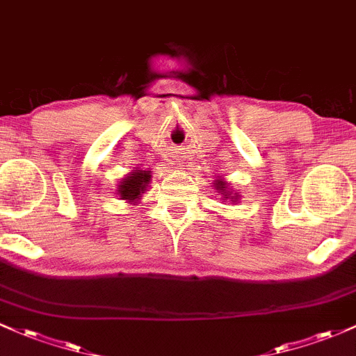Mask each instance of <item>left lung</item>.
Listing matches in <instances>:
<instances>
[{
	"label": "left lung",
	"mask_w": 356,
	"mask_h": 356,
	"mask_svg": "<svg viewBox=\"0 0 356 356\" xmlns=\"http://www.w3.org/2000/svg\"><path fill=\"white\" fill-rule=\"evenodd\" d=\"M216 189L218 191H220V193L221 194H225V196H226V199H228V196H229V193H226V189H225V182H222V181H216ZM233 197H235L236 199V196H233ZM232 197V199H233Z\"/></svg>",
	"instance_id": "1"
}]
</instances>
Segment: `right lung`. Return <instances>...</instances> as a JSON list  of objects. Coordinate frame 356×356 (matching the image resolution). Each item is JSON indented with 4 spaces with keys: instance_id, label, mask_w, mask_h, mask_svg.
<instances>
[{
    "instance_id": "add662e5",
    "label": "right lung",
    "mask_w": 356,
    "mask_h": 356,
    "mask_svg": "<svg viewBox=\"0 0 356 356\" xmlns=\"http://www.w3.org/2000/svg\"><path fill=\"white\" fill-rule=\"evenodd\" d=\"M150 170H135L128 177H124L118 186L120 199H124L128 202H135L142 197L143 191L147 189L150 182Z\"/></svg>"
}]
</instances>
